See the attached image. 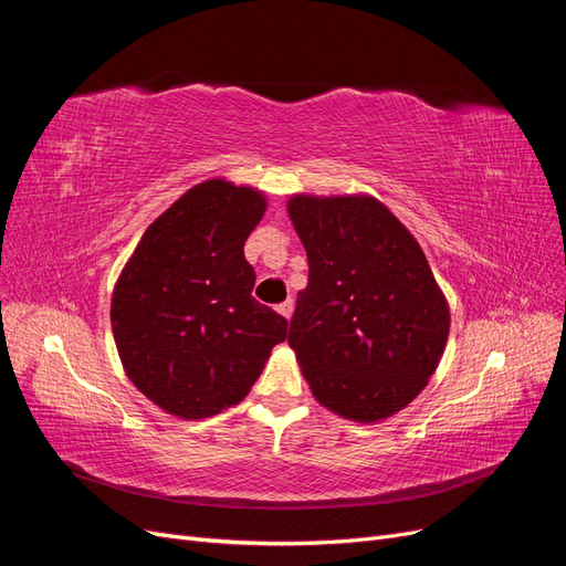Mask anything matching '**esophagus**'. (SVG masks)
<instances>
[{"label":"esophagus","mask_w":566,"mask_h":566,"mask_svg":"<svg viewBox=\"0 0 566 566\" xmlns=\"http://www.w3.org/2000/svg\"><path fill=\"white\" fill-rule=\"evenodd\" d=\"M293 312H295V304H293V300H285L283 304H279V314H281L283 318H287V321H290V316H293Z\"/></svg>","instance_id":"obj_1"}]
</instances>
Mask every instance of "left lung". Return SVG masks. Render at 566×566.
<instances>
[{"instance_id": "8db88e82", "label": "left lung", "mask_w": 566, "mask_h": 566, "mask_svg": "<svg viewBox=\"0 0 566 566\" xmlns=\"http://www.w3.org/2000/svg\"><path fill=\"white\" fill-rule=\"evenodd\" d=\"M310 262L287 345L321 406L354 422L399 413L427 387L451 312L418 241L366 193L287 200Z\"/></svg>"}]
</instances>
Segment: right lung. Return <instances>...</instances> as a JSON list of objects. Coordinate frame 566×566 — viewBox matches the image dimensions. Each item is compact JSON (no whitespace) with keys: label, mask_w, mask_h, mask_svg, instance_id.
I'll return each mask as SVG.
<instances>
[{"label":"right lung","mask_w":566,"mask_h":566,"mask_svg":"<svg viewBox=\"0 0 566 566\" xmlns=\"http://www.w3.org/2000/svg\"><path fill=\"white\" fill-rule=\"evenodd\" d=\"M266 212L252 186L208 179L134 248L111 300L119 361L165 413L202 420L241 403L287 321L252 297L243 245Z\"/></svg>","instance_id":"add662e5"}]
</instances>
